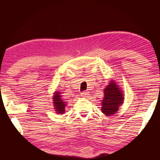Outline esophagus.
Here are the masks:
<instances>
[{"label": "esophagus", "instance_id": "obj_1", "mask_svg": "<svg viewBox=\"0 0 160 160\" xmlns=\"http://www.w3.org/2000/svg\"><path fill=\"white\" fill-rule=\"evenodd\" d=\"M80 95H81L82 97H88L89 95V92H86V91H83L80 93Z\"/></svg>", "mask_w": 160, "mask_h": 160}]
</instances>
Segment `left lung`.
<instances>
[{"mask_svg":"<svg viewBox=\"0 0 160 160\" xmlns=\"http://www.w3.org/2000/svg\"><path fill=\"white\" fill-rule=\"evenodd\" d=\"M104 97L102 103V111L104 114L112 115L119 110L123 102L122 92L113 81L104 89Z\"/></svg>","mask_w":160,"mask_h":160,"instance_id":"left-lung-1","label":"left lung"}]
</instances>
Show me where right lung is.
<instances>
[{
  "mask_svg": "<svg viewBox=\"0 0 160 160\" xmlns=\"http://www.w3.org/2000/svg\"><path fill=\"white\" fill-rule=\"evenodd\" d=\"M53 103L55 105V109L56 111L58 112V113H63L65 112V102H64L63 100L61 98V95H60V92H56L55 93L54 98H53Z\"/></svg>",
  "mask_w": 160,
  "mask_h": 160,
  "instance_id": "obj_1",
  "label": "right lung"
}]
</instances>
